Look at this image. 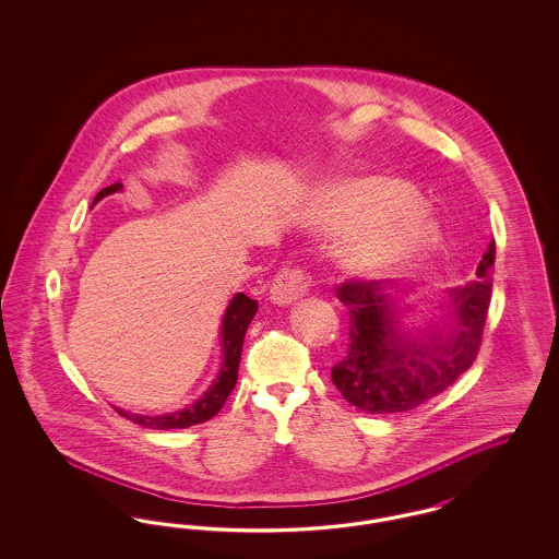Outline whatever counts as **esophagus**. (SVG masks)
Segmentation results:
<instances>
[{"label": "esophagus", "instance_id": "34e87169", "mask_svg": "<svg viewBox=\"0 0 559 559\" xmlns=\"http://www.w3.org/2000/svg\"><path fill=\"white\" fill-rule=\"evenodd\" d=\"M312 287V278L310 274L301 266L283 267L276 276L274 283L270 287V299L278 306H287L293 304L295 299L304 297Z\"/></svg>", "mask_w": 559, "mask_h": 559}]
</instances>
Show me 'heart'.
Returning <instances> with one entry per match:
<instances>
[{
	"label": "heart",
	"instance_id": "b5f03b06",
	"mask_svg": "<svg viewBox=\"0 0 559 559\" xmlns=\"http://www.w3.org/2000/svg\"><path fill=\"white\" fill-rule=\"evenodd\" d=\"M317 215L329 230H358L344 249V260L362 274L400 266L438 239V224L419 201L417 188L396 176L333 185L320 194Z\"/></svg>",
	"mask_w": 559,
	"mask_h": 559
}]
</instances>
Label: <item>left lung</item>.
Returning a JSON list of instances; mask_svg holds the SVG:
<instances>
[{
  "label": "left lung",
  "mask_w": 559,
  "mask_h": 559,
  "mask_svg": "<svg viewBox=\"0 0 559 559\" xmlns=\"http://www.w3.org/2000/svg\"><path fill=\"white\" fill-rule=\"evenodd\" d=\"M492 266L495 240L479 262L478 281L449 292L451 331H429L421 340L399 335V317L381 281H344L337 299L349 312V344L346 358L331 369L342 396L365 413L385 415L417 408L452 385L478 356Z\"/></svg>",
  "instance_id": "left-lung-1"
}]
</instances>
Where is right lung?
I'll return each instance as SVG.
<instances>
[{
    "instance_id": "obj_1",
    "label": "right lung",
    "mask_w": 559,
    "mask_h": 559,
    "mask_svg": "<svg viewBox=\"0 0 559 559\" xmlns=\"http://www.w3.org/2000/svg\"><path fill=\"white\" fill-rule=\"evenodd\" d=\"M123 185L115 182L110 187L103 188L94 203L100 201L103 197L112 194L117 190H121ZM258 312V301L247 297L245 293H237L235 299L230 301L224 322H222V344H224V362L222 369L217 372L212 388L197 400L194 404H190L188 408L169 413V415H159V417H148V415H133L128 411H119L115 408L121 417L130 419L132 424L148 427V429H182V427L197 426V424H205L207 419L215 417L219 413V408L224 406L226 399L230 396V392L237 385L239 379L240 349H242V340L247 333V326L251 319Z\"/></svg>"
}]
</instances>
